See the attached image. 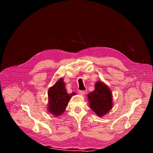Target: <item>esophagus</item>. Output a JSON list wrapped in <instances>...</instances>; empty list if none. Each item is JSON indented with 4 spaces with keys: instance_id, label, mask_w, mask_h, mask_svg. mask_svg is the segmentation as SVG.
Instances as JSON below:
<instances>
[{
    "instance_id": "1",
    "label": "esophagus",
    "mask_w": 153,
    "mask_h": 153,
    "mask_svg": "<svg viewBox=\"0 0 153 153\" xmlns=\"http://www.w3.org/2000/svg\"><path fill=\"white\" fill-rule=\"evenodd\" d=\"M85 92H86V91H80L79 92V94L81 95H84L85 94Z\"/></svg>"
}]
</instances>
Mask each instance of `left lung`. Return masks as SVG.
Wrapping results in <instances>:
<instances>
[{
    "mask_svg": "<svg viewBox=\"0 0 153 153\" xmlns=\"http://www.w3.org/2000/svg\"><path fill=\"white\" fill-rule=\"evenodd\" d=\"M112 94L105 84L97 81L95 85V89L88 94L90 108L99 117L107 114L113 107Z\"/></svg>",
    "mask_w": 153,
    "mask_h": 153,
    "instance_id": "obj_1",
    "label": "left lung"
}]
</instances>
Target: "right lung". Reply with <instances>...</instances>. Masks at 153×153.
<instances>
[{"label": "right lung", "mask_w": 153, "mask_h": 153, "mask_svg": "<svg viewBox=\"0 0 153 153\" xmlns=\"http://www.w3.org/2000/svg\"><path fill=\"white\" fill-rule=\"evenodd\" d=\"M48 94L49 99L48 111L53 115L57 117L64 113L69 100L72 95H76V93L67 92L65 84L63 82V79L61 78L50 88Z\"/></svg>", "instance_id": "right-lung-1"}]
</instances>
